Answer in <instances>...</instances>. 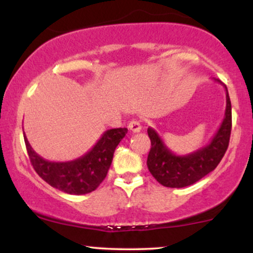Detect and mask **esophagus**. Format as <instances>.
I'll use <instances>...</instances> for the list:
<instances>
[{
    "mask_svg": "<svg viewBox=\"0 0 253 253\" xmlns=\"http://www.w3.org/2000/svg\"><path fill=\"white\" fill-rule=\"evenodd\" d=\"M128 128H129V130H132L133 133L140 132V130H141V124H140V121H138V120H132V121H130V123L128 124Z\"/></svg>",
    "mask_w": 253,
    "mask_h": 253,
    "instance_id": "1",
    "label": "esophagus"
}]
</instances>
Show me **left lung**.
Returning a JSON list of instances; mask_svg holds the SVG:
<instances>
[{
    "label": "left lung",
    "instance_id": "1",
    "mask_svg": "<svg viewBox=\"0 0 253 253\" xmlns=\"http://www.w3.org/2000/svg\"><path fill=\"white\" fill-rule=\"evenodd\" d=\"M217 83L222 84L219 80ZM223 85V84H222ZM225 117L210 144L189 155H176L164 143L162 136L152 127L147 128L151 150L147 157V168L152 176L164 187L184 188L211 172L225 155L228 147L232 128V107L226 85Z\"/></svg>",
    "mask_w": 253,
    "mask_h": 253
}]
</instances>
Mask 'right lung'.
<instances>
[{
  "instance_id": "obj_1",
  "label": "right lung",
  "mask_w": 253,
  "mask_h": 253,
  "mask_svg": "<svg viewBox=\"0 0 253 253\" xmlns=\"http://www.w3.org/2000/svg\"><path fill=\"white\" fill-rule=\"evenodd\" d=\"M127 128L108 129L92 149L80 158L69 162H50L32 149L24 133L26 149L34 170L46 183L72 195L94 191L106 178L117 146L126 135Z\"/></svg>"
}]
</instances>
